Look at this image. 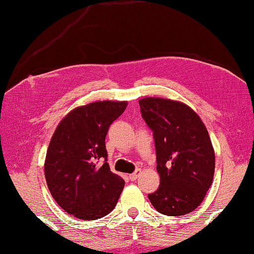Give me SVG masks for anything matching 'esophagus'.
<instances>
[{"label": "esophagus", "instance_id": "34e87169", "mask_svg": "<svg viewBox=\"0 0 254 254\" xmlns=\"http://www.w3.org/2000/svg\"><path fill=\"white\" fill-rule=\"evenodd\" d=\"M139 173H141V170H137L136 172H133L132 174H130V176H129V179L131 180V182H133V180H136L137 178L139 177Z\"/></svg>", "mask_w": 254, "mask_h": 254}]
</instances>
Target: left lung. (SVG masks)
<instances>
[{
    "label": "left lung",
    "mask_w": 254,
    "mask_h": 254,
    "mask_svg": "<svg viewBox=\"0 0 254 254\" xmlns=\"http://www.w3.org/2000/svg\"><path fill=\"white\" fill-rule=\"evenodd\" d=\"M142 117L153 131L160 186L148 194L160 214L182 216L203 202L212 184L215 153L208 130L180 101L143 98Z\"/></svg>",
    "instance_id": "obj_1"
}]
</instances>
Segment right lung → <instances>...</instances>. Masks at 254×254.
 <instances>
[{
  "instance_id": "1",
  "label": "right lung",
  "mask_w": 254,
  "mask_h": 254,
  "mask_svg": "<svg viewBox=\"0 0 254 254\" xmlns=\"http://www.w3.org/2000/svg\"><path fill=\"white\" fill-rule=\"evenodd\" d=\"M127 105L104 100L76 107L52 135L44 165L46 184L58 205L80 220L106 216L123 191V178L112 173L106 162L105 138Z\"/></svg>"
}]
</instances>
